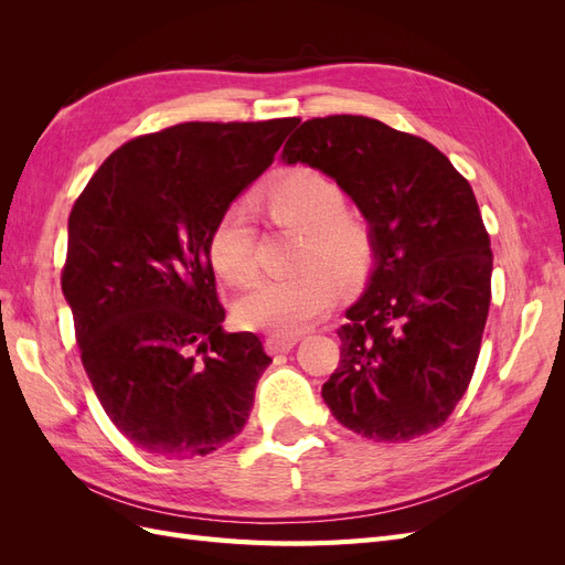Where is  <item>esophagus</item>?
I'll list each match as a JSON object with an SVG mask.
<instances>
[{"label": "esophagus", "instance_id": "obj_1", "mask_svg": "<svg viewBox=\"0 0 565 565\" xmlns=\"http://www.w3.org/2000/svg\"><path fill=\"white\" fill-rule=\"evenodd\" d=\"M297 337H268L266 339V351L268 353H289L297 347Z\"/></svg>", "mask_w": 565, "mask_h": 565}]
</instances>
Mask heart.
<instances>
[{
  "label": "heart",
  "instance_id": "obj_1",
  "mask_svg": "<svg viewBox=\"0 0 565 565\" xmlns=\"http://www.w3.org/2000/svg\"><path fill=\"white\" fill-rule=\"evenodd\" d=\"M270 224L303 233L295 276L270 278L237 301L235 316L247 330L273 337H295L332 309L337 280L355 285L365 278L374 256L370 224L347 207V195L334 179L311 167H295L273 179L259 195ZM207 254L218 278L247 287L259 273L256 231L243 204L218 214L210 233ZM333 271L330 274L329 270Z\"/></svg>",
  "mask_w": 565,
  "mask_h": 565
}]
</instances>
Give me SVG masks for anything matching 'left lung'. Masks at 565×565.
<instances>
[{
	"instance_id": "8db88e82",
	"label": "left lung",
	"mask_w": 565,
	"mask_h": 565,
	"mask_svg": "<svg viewBox=\"0 0 565 565\" xmlns=\"http://www.w3.org/2000/svg\"><path fill=\"white\" fill-rule=\"evenodd\" d=\"M282 162L332 177L374 237L322 401L372 440L438 429L469 388L490 309V237L469 181L429 141L363 115L306 119Z\"/></svg>"
}]
</instances>
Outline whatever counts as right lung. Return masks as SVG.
Here are the masks:
<instances>
[{"instance_id":"add662e5","label":"right lung","mask_w":565,"mask_h":565,"mask_svg":"<svg viewBox=\"0 0 565 565\" xmlns=\"http://www.w3.org/2000/svg\"><path fill=\"white\" fill-rule=\"evenodd\" d=\"M295 125L183 122L139 136L73 204L61 287L87 377L136 448L202 457L249 419L270 358L256 334L221 328L207 243Z\"/></svg>"}]
</instances>
